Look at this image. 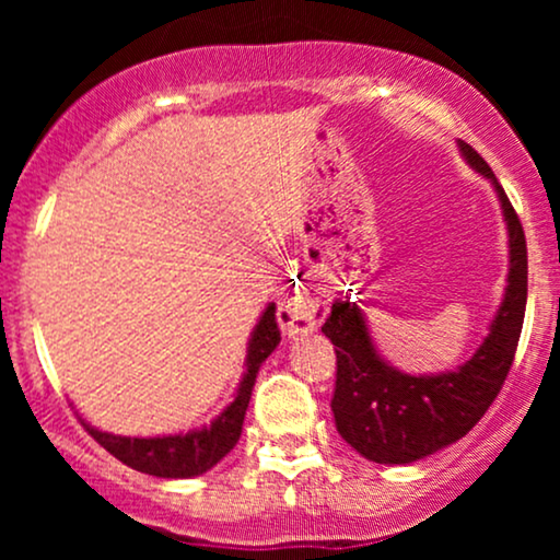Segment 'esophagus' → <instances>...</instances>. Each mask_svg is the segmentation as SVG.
Wrapping results in <instances>:
<instances>
[{
  "mask_svg": "<svg viewBox=\"0 0 560 560\" xmlns=\"http://www.w3.org/2000/svg\"><path fill=\"white\" fill-rule=\"evenodd\" d=\"M279 318H281V326L289 331H305L311 329V326H316V311H313L305 300H298V298L281 307Z\"/></svg>",
  "mask_w": 560,
  "mask_h": 560,
  "instance_id": "obj_1",
  "label": "esophagus"
}]
</instances>
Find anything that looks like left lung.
I'll list each match as a JSON object with an SVG mask.
<instances>
[{
    "instance_id": "left-lung-1",
    "label": "left lung",
    "mask_w": 560,
    "mask_h": 560,
    "mask_svg": "<svg viewBox=\"0 0 560 560\" xmlns=\"http://www.w3.org/2000/svg\"><path fill=\"white\" fill-rule=\"evenodd\" d=\"M458 147L466 163L490 178L498 191L511 247L505 298L471 361L436 376H410L392 369L371 342L358 302L350 300H334L331 316L320 326L337 352L331 397L337 432L374 464H413L471 432L503 389L522 337L526 311L522 221L487 160L466 141H458Z\"/></svg>"
}]
</instances>
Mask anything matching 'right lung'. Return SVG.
Instances as JSON below:
<instances>
[{
  "label": "right lung",
  "instance_id": "add662e5",
  "mask_svg": "<svg viewBox=\"0 0 560 560\" xmlns=\"http://www.w3.org/2000/svg\"><path fill=\"white\" fill-rule=\"evenodd\" d=\"M279 342L281 331L279 324H276V305H268L258 326H255L253 339H249L247 371H244L234 402L210 427L176 436H115L100 432V429L89 427V423H83V427L120 464L137 468L141 474H152V477L160 479L199 477V474L210 471L240 442L255 378H258L262 361L271 355Z\"/></svg>",
  "mask_w": 560,
  "mask_h": 560
}]
</instances>
